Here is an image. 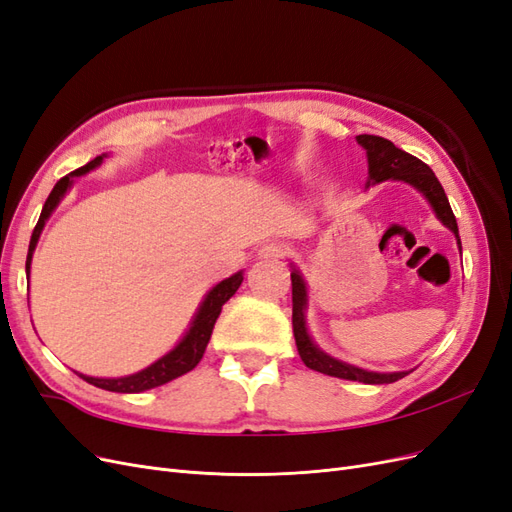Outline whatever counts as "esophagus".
<instances>
[{
  "label": "esophagus",
  "instance_id": "obj_1",
  "mask_svg": "<svg viewBox=\"0 0 512 512\" xmlns=\"http://www.w3.org/2000/svg\"><path fill=\"white\" fill-rule=\"evenodd\" d=\"M258 254H260V258H284L286 254H288V247L284 245V243H280V241H273V243H265L258 250Z\"/></svg>",
  "mask_w": 512,
  "mask_h": 512
}]
</instances>
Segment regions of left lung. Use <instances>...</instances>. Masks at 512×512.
Returning <instances> with one entry per match:
<instances>
[{
  "instance_id": "obj_1",
  "label": "left lung",
  "mask_w": 512,
  "mask_h": 512,
  "mask_svg": "<svg viewBox=\"0 0 512 512\" xmlns=\"http://www.w3.org/2000/svg\"><path fill=\"white\" fill-rule=\"evenodd\" d=\"M365 151H367V162H369V179L371 181H386V179H401L412 183L416 190H421L425 198L431 203L433 211H436L438 218L455 232V237L459 241V228L457 220L453 215L451 205H448V198L444 194L442 183L438 177L433 175V170L421 162L418 158L410 156L408 151L395 147L389 138L374 136V134H361L356 136ZM461 247V241H459ZM292 280V331H294V342H297L299 356L301 361L314 371H320V374H327L333 378H344V380H356V382H365V384H391L404 378L408 371H395V374H376V371H367L359 369L354 365L342 363L333 359V356L320 352L312 339L307 335L305 329V318H303V309L307 303V292L305 284L301 280V275L297 271L290 273Z\"/></svg>"
}]
</instances>
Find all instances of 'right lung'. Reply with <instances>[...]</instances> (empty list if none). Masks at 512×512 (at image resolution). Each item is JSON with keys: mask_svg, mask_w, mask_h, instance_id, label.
Segmentation results:
<instances>
[{"mask_svg": "<svg viewBox=\"0 0 512 512\" xmlns=\"http://www.w3.org/2000/svg\"><path fill=\"white\" fill-rule=\"evenodd\" d=\"M102 162V156H98L96 160L87 162L85 166L72 170L70 175L61 177L57 183L53 192L49 194V198H46V203L42 207V213H40V220L32 232V241H29V252H27V262H25V269L29 273V265H32V254H34V247L38 243V237L42 232V226L46 222V218H49L51 211L57 207V203L61 200V196L66 194V190L70 188L72 183V177H79V175H85L87 170H91L94 166H98ZM243 282V273H235L232 277H228V280L220 282L218 286H215L209 294L205 303L200 305L198 314L192 322L190 331L185 333V337L179 342V346L175 350H170L166 356H162L160 361L153 363L151 367L138 371V374L134 376H126V378H89V376H83L81 378L89 384L98 386V389H104V391H113V393H141V391H147V389H156V386L160 384H166L170 380H175L183 374H188V371H192L198 361L203 359L205 354V348L209 344L211 339V333H213V327H215V320H218L220 312H222V305L232 297L239 290Z\"/></svg>", "mask_w": 512, "mask_h": 512, "instance_id": "right-lung-1", "label": "right lung"}]
</instances>
